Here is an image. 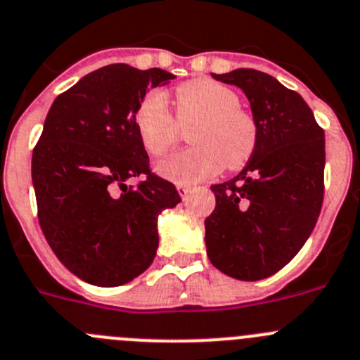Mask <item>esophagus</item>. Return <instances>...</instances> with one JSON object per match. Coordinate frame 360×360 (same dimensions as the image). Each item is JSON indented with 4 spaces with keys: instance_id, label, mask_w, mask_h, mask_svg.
I'll list each match as a JSON object with an SVG mask.
<instances>
[{
    "instance_id": "34e87169",
    "label": "esophagus",
    "mask_w": 360,
    "mask_h": 360,
    "mask_svg": "<svg viewBox=\"0 0 360 360\" xmlns=\"http://www.w3.org/2000/svg\"><path fill=\"white\" fill-rule=\"evenodd\" d=\"M177 192L183 197V200H186L188 195L192 193V186H188V184H177Z\"/></svg>"
}]
</instances>
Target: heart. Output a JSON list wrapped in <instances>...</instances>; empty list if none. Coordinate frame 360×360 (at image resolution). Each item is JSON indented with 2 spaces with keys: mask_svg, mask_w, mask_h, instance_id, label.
Segmentation results:
<instances>
[{
  "mask_svg": "<svg viewBox=\"0 0 360 360\" xmlns=\"http://www.w3.org/2000/svg\"><path fill=\"white\" fill-rule=\"evenodd\" d=\"M177 119L193 125L190 141L195 147L179 152L158 165V172L177 184L210 179L228 165L240 168L257 147V124L240 109V98L231 87L210 79H195L176 89ZM134 124L143 147L152 156H165L179 136L163 91H150L140 102Z\"/></svg>",
  "mask_w": 360,
  "mask_h": 360,
  "instance_id": "1",
  "label": "heart"
}]
</instances>
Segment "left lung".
<instances>
[{
    "label": "left lung",
    "instance_id": "left-lung-1",
    "mask_svg": "<svg viewBox=\"0 0 360 360\" xmlns=\"http://www.w3.org/2000/svg\"><path fill=\"white\" fill-rule=\"evenodd\" d=\"M212 77L245 93L258 138L244 170L212 186L217 204L204 220L206 252L235 280H264L296 257L316 226L325 131L301 95L267 73L240 68Z\"/></svg>",
    "mask_w": 360,
    "mask_h": 360
}]
</instances>
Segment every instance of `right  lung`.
Returning <instances> with one entry per match:
<instances>
[{
  "mask_svg": "<svg viewBox=\"0 0 360 360\" xmlns=\"http://www.w3.org/2000/svg\"><path fill=\"white\" fill-rule=\"evenodd\" d=\"M176 77L160 68L111 64L51 103L32 154L39 224L68 271L96 287L140 276L156 257L158 215L181 202L148 168L136 109L148 89ZM146 176L138 187L132 176Z\"/></svg>",
  "mask_w": 360,
  "mask_h": 360,
  "instance_id": "1",
  "label": "right lung"
}]
</instances>
